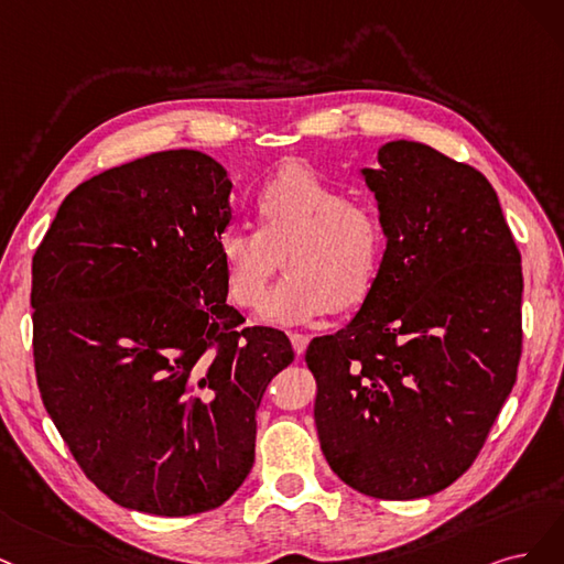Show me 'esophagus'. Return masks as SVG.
I'll use <instances>...</instances> for the list:
<instances>
[{"mask_svg": "<svg viewBox=\"0 0 564 564\" xmlns=\"http://www.w3.org/2000/svg\"><path fill=\"white\" fill-rule=\"evenodd\" d=\"M290 341H293V349L297 356H302L308 347V337L302 335V333H290Z\"/></svg>", "mask_w": 564, "mask_h": 564, "instance_id": "esophagus-1", "label": "esophagus"}]
</instances>
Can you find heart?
<instances>
[{"instance_id":"1","label":"heart","mask_w":564,"mask_h":564,"mask_svg":"<svg viewBox=\"0 0 564 564\" xmlns=\"http://www.w3.org/2000/svg\"><path fill=\"white\" fill-rule=\"evenodd\" d=\"M252 213L258 229L227 227L217 236L234 304L256 308L281 260L288 274L264 302L267 321L300 323L368 300L387 252V227L372 206L290 163L260 185Z\"/></svg>"}]
</instances>
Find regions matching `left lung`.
<instances>
[{"mask_svg": "<svg viewBox=\"0 0 564 564\" xmlns=\"http://www.w3.org/2000/svg\"><path fill=\"white\" fill-rule=\"evenodd\" d=\"M366 169L387 252L354 321L314 337V420L335 474L405 501L441 492L480 454L522 354V267L495 187L422 142Z\"/></svg>", "mask_w": 564, "mask_h": 564, "instance_id": "left-lung-1", "label": "left lung"}]
</instances>
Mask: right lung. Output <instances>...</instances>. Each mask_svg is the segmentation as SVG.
I'll return each instance as SVG.
<instances>
[{"label": "right lung", "mask_w": 564, "mask_h": 564, "mask_svg": "<svg viewBox=\"0 0 564 564\" xmlns=\"http://www.w3.org/2000/svg\"><path fill=\"white\" fill-rule=\"evenodd\" d=\"M229 192L194 150L123 163L65 196L32 258L42 403L84 476L133 511L223 506L256 462L262 393L295 358L227 304Z\"/></svg>", "instance_id": "add662e5"}]
</instances>
